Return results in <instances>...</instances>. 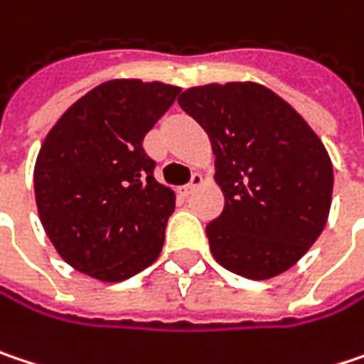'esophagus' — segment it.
Listing matches in <instances>:
<instances>
[{"label":"esophagus","instance_id":"obj_1","mask_svg":"<svg viewBox=\"0 0 364 364\" xmlns=\"http://www.w3.org/2000/svg\"><path fill=\"white\" fill-rule=\"evenodd\" d=\"M204 183V177L200 175V173H193V177H191V181L187 183L185 187H183V196H189L196 187H200Z\"/></svg>","mask_w":364,"mask_h":364}]
</instances>
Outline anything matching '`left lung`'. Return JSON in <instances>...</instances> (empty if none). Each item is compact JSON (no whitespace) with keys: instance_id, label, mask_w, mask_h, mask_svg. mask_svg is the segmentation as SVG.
I'll list each match as a JSON object with an SVG mask.
<instances>
[{"instance_id":"left-lung-1","label":"left lung","mask_w":364,"mask_h":364,"mask_svg":"<svg viewBox=\"0 0 364 364\" xmlns=\"http://www.w3.org/2000/svg\"><path fill=\"white\" fill-rule=\"evenodd\" d=\"M179 106L208 133L225 196L206 227L215 260L246 279L285 273L329 218L333 164L321 137L275 91L252 81L189 87Z\"/></svg>"}]
</instances>
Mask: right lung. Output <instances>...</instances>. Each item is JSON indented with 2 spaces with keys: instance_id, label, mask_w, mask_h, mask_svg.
<instances>
[{
  "instance_id": "1",
  "label": "right lung",
  "mask_w": 364,
  "mask_h": 364,
  "mask_svg": "<svg viewBox=\"0 0 364 364\" xmlns=\"http://www.w3.org/2000/svg\"><path fill=\"white\" fill-rule=\"evenodd\" d=\"M181 87L112 79L58 118L35 162L41 225L64 262L106 283L160 256L175 191L154 179L144 137Z\"/></svg>"
}]
</instances>
